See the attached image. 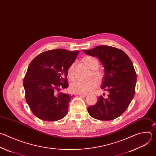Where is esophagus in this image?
I'll list each match as a JSON object with an SVG mask.
<instances>
[{"mask_svg":"<svg viewBox=\"0 0 156 156\" xmlns=\"http://www.w3.org/2000/svg\"><path fill=\"white\" fill-rule=\"evenodd\" d=\"M78 95L81 96H83V97H86L87 96V94H78Z\"/></svg>","mask_w":156,"mask_h":156,"instance_id":"1","label":"esophagus"}]
</instances>
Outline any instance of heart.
Returning a JSON list of instances; mask_svg holds the SVG:
<instances>
[{
    "label": "heart",
    "mask_w": 156,
    "mask_h": 156,
    "mask_svg": "<svg viewBox=\"0 0 156 156\" xmlns=\"http://www.w3.org/2000/svg\"><path fill=\"white\" fill-rule=\"evenodd\" d=\"M82 63L91 70L92 76L98 81L102 80L104 77V72L98 69L99 66V59L91 55H87L83 57L81 60ZM75 63H72L67 69L66 75L69 80H73L75 78L74 76ZM97 83L95 80L91 79L87 81H76L70 85V90L75 94H87L91 92L96 87Z\"/></svg>",
    "instance_id": "1"
}]
</instances>
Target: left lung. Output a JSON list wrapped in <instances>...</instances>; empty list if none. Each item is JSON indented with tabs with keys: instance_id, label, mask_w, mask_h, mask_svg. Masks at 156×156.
Instances as JSON below:
<instances>
[{
	"instance_id": "1",
	"label": "left lung",
	"mask_w": 156,
	"mask_h": 156,
	"mask_svg": "<svg viewBox=\"0 0 156 156\" xmlns=\"http://www.w3.org/2000/svg\"><path fill=\"white\" fill-rule=\"evenodd\" d=\"M83 51L101 60L105 70L101 89L108 92L107 98L99 96L95 105L87 107L89 114L100 120H114L125 112L135 96L136 73L133 63L114 47L98 46Z\"/></svg>"
}]
</instances>
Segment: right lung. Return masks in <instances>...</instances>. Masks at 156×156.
Returning a JSON list of instances; mask_svg holds the SVG:
<instances>
[{
    "label": "right lung",
    "mask_w": 156,
    "mask_h": 156,
    "mask_svg": "<svg viewBox=\"0 0 156 156\" xmlns=\"http://www.w3.org/2000/svg\"><path fill=\"white\" fill-rule=\"evenodd\" d=\"M79 51L57 49L43 52L30 63L23 80L25 99L33 114L39 119L54 122L68 113L69 94L57 93L69 86L66 72Z\"/></svg>",
    "instance_id": "add662e5"
}]
</instances>
